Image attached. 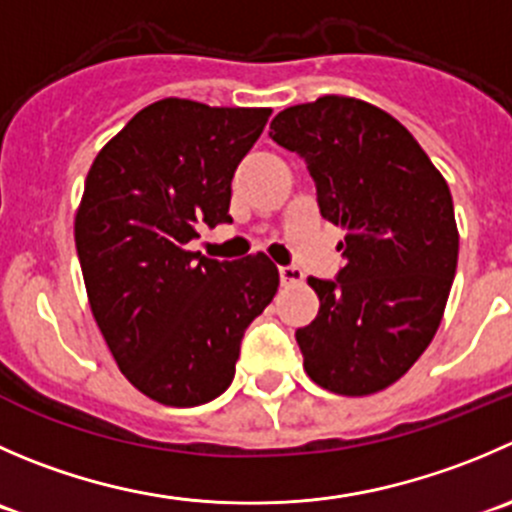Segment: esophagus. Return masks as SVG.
Here are the masks:
<instances>
[{"label": "esophagus", "mask_w": 512, "mask_h": 512, "mask_svg": "<svg viewBox=\"0 0 512 512\" xmlns=\"http://www.w3.org/2000/svg\"><path fill=\"white\" fill-rule=\"evenodd\" d=\"M280 282L285 287L300 285V282H302V270H300V267H295V265L280 267Z\"/></svg>", "instance_id": "esophagus-1"}]
</instances>
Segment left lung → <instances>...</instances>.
<instances>
[{"instance_id":"obj_1","label":"left lung","mask_w":512,"mask_h":512,"mask_svg":"<svg viewBox=\"0 0 512 512\" xmlns=\"http://www.w3.org/2000/svg\"><path fill=\"white\" fill-rule=\"evenodd\" d=\"M270 137L305 160L320 215L347 230L335 280L307 277L320 297L295 332L307 375L350 398L385 390L430 345L453 287L448 182L398 119L355 97L282 109Z\"/></svg>"}]
</instances>
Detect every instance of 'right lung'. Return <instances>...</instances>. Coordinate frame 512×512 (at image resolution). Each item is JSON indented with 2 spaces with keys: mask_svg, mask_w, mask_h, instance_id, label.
<instances>
[{
  "mask_svg": "<svg viewBox=\"0 0 512 512\" xmlns=\"http://www.w3.org/2000/svg\"><path fill=\"white\" fill-rule=\"evenodd\" d=\"M270 114L160 99L89 167L74 217L89 307L122 375L162 405L230 388L242 335L280 285L262 252L220 262L187 247L200 222H232V177Z\"/></svg>",
  "mask_w": 512,
  "mask_h": 512,
  "instance_id": "obj_1",
  "label": "right lung"
}]
</instances>
